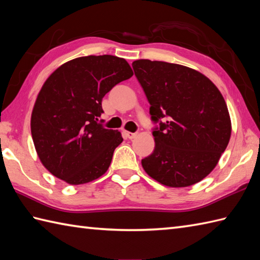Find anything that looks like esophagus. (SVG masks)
Instances as JSON below:
<instances>
[{"mask_svg":"<svg viewBox=\"0 0 260 260\" xmlns=\"http://www.w3.org/2000/svg\"><path fill=\"white\" fill-rule=\"evenodd\" d=\"M123 135L125 136V138H128V139H134V138L137 136L136 132H129V131H123Z\"/></svg>","mask_w":260,"mask_h":260,"instance_id":"1","label":"esophagus"}]
</instances>
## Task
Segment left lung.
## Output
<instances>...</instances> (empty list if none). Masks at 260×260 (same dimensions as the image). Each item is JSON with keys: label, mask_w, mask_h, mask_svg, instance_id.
<instances>
[{"label": "left lung", "mask_w": 260, "mask_h": 260, "mask_svg": "<svg viewBox=\"0 0 260 260\" xmlns=\"http://www.w3.org/2000/svg\"><path fill=\"white\" fill-rule=\"evenodd\" d=\"M136 77L150 103L153 152L141 160L154 180L188 187L203 180L218 164L232 135L228 108L204 74L175 63L137 60Z\"/></svg>", "instance_id": "1"}]
</instances>
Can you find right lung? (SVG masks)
<instances>
[{"label":"right lung","instance_id":"obj_1","mask_svg":"<svg viewBox=\"0 0 260 260\" xmlns=\"http://www.w3.org/2000/svg\"><path fill=\"white\" fill-rule=\"evenodd\" d=\"M132 76L122 57L89 55L64 63L48 78L33 108L31 132L39 158L52 175L82 184L108 170L123 139L98 122L101 102Z\"/></svg>","mask_w":260,"mask_h":260}]
</instances>
